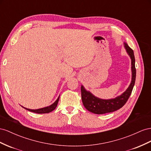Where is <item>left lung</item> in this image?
<instances>
[{
	"label": "left lung",
	"mask_w": 151,
	"mask_h": 151,
	"mask_svg": "<svg viewBox=\"0 0 151 151\" xmlns=\"http://www.w3.org/2000/svg\"><path fill=\"white\" fill-rule=\"evenodd\" d=\"M124 47L126 49L128 55L131 59L132 80L127 89L122 95L110 99H102L97 97L90 91L86 90L83 85L81 86V99L83 106L88 111L97 114H106L118 110L125 104L129 97L130 96L133 87H134L136 78L135 60L133 50L124 42Z\"/></svg>",
	"instance_id": "left-lung-1"
}]
</instances>
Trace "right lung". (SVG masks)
Wrapping results in <instances>:
<instances>
[{"label":"right lung","mask_w":151,"mask_h":151,"mask_svg":"<svg viewBox=\"0 0 151 151\" xmlns=\"http://www.w3.org/2000/svg\"><path fill=\"white\" fill-rule=\"evenodd\" d=\"M59 96L58 97V98L57 99V100L55 101L53 104H52L51 105L49 106H47L45 107H42V108H40V109H28V108H26V107L22 106L23 108H24L25 109L28 110L29 111H31L33 112V113H38V114H44V113H49L50 112H52L53 110H54L55 109V107H57L58 105V103L59 99Z\"/></svg>","instance_id":"obj_1"}]
</instances>
